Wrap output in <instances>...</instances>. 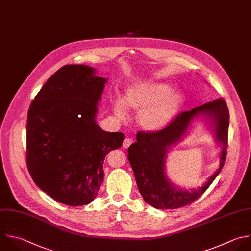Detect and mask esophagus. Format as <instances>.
<instances>
[{
	"instance_id": "34e87169",
	"label": "esophagus",
	"mask_w": 251,
	"mask_h": 251,
	"mask_svg": "<svg viewBox=\"0 0 251 251\" xmlns=\"http://www.w3.org/2000/svg\"><path fill=\"white\" fill-rule=\"evenodd\" d=\"M131 143H132V140L130 138H125V140L123 142V147L124 148H128Z\"/></svg>"
}]
</instances>
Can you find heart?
Returning a JSON list of instances; mask_svg holds the SVG:
<instances>
[{"label":"heart","instance_id":"1","mask_svg":"<svg viewBox=\"0 0 251 251\" xmlns=\"http://www.w3.org/2000/svg\"><path fill=\"white\" fill-rule=\"evenodd\" d=\"M126 107L139 111L138 122L149 131L166 128L177 116L183 105L180 93L173 92L167 83L147 82L130 86L126 89L124 101L117 98L114 110L119 117H124Z\"/></svg>","mask_w":251,"mask_h":251}]
</instances>
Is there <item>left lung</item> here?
Wrapping results in <instances>:
<instances>
[{
  "instance_id": "left-lung-1",
  "label": "left lung",
  "mask_w": 251,
  "mask_h": 251,
  "mask_svg": "<svg viewBox=\"0 0 251 251\" xmlns=\"http://www.w3.org/2000/svg\"><path fill=\"white\" fill-rule=\"evenodd\" d=\"M210 117L216 126L217 140L222 143L221 163L217 172L201 187L191 192L173 187L164 176V159L167 148L179 141L190 122L196 115ZM229 114L226 101L218 98L190 111L181 112L164 129L138 131L136 142L128 150V161L132 167L136 183L144 201L157 209H176L199 198L221 172L226 156Z\"/></svg>"
}]
</instances>
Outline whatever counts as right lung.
Masks as SVG:
<instances>
[{
  "label": "right lung",
  "mask_w": 251,
  "mask_h": 251,
  "mask_svg": "<svg viewBox=\"0 0 251 251\" xmlns=\"http://www.w3.org/2000/svg\"><path fill=\"white\" fill-rule=\"evenodd\" d=\"M94 74L87 66H64L42 86L27 113L28 172L44 192L70 206L95 199L105 157L125 138L95 122L107 79Z\"/></svg>",
  "instance_id": "1"
}]
</instances>
